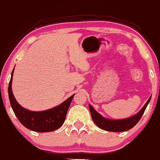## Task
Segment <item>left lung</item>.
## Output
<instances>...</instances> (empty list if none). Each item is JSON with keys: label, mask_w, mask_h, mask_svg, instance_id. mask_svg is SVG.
<instances>
[{"label": "left lung", "mask_w": 160, "mask_h": 160, "mask_svg": "<svg viewBox=\"0 0 160 160\" xmlns=\"http://www.w3.org/2000/svg\"><path fill=\"white\" fill-rule=\"evenodd\" d=\"M150 99L151 97H149V99L146 102L142 110L139 111L137 114H136L133 117L127 119H123V120H108V119L102 117L100 113H98L90 104L89 105V108H90L92 119L97 127L106 131L122 132V131H127L128 129H132L139 122L142 117V114L144 113V111L147 108L148 103L150 101Z\"/></svg>", "instance_id": "left-lung-1"}]
</instances>
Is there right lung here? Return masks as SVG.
I'll use <instances>...</instances> for the list:
<instances>
[{
	"label": "right lung",
	"mask_w": 160,
	"mask_h": 160,
	"mask_svg": "<svg viewBox=\"0 0 160 160\" xmlns=\"http://www.w3.org/2000/svg\"><path fill=\"white\" fill-rule=\"evenodd\" d=\"M13 70H14V68L12 71L9 87H8V95H9L11 107L16 117H18V120L26 128L35 131V132H51L60 128L64 122L67 110L74 94L58 107L50 109L48 110L33 112V111L26 110L19 105L13 95L11 84H12Z\"/></svg>",
	"instance_id": "obj_1"
}]
</instances>
